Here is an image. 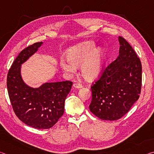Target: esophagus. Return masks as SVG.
<instances>
[{
    "label": "esophagus",
    "instance_id": "1",
    "mask_svg": "<svg viewBox=\"0 0 154 154\" xmlns=\"http://www.w3.org/2000/svg\"><path fill=\"white\" fill-rule=\"evenodd\" d=\"M73 86H74L75 88H81L83 87V85H82V83L76 82V83H75L74 84H73Z\"/></svg>",
    "mask_w": 154,
    "mask_h": 154
}]
</instances>
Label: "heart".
I'll return each instance as SVG.
<instances>
[{
    "instance_id": "1",
    "label": "heart",
    "mask_w": 154,
    "mask_h": 154,
    "mask_svg": "<svg viewBox=\"0 0 154 154\" xmlns=\"http://www.w3.org/2000/svg\"><path fill=\"white\" fill-rule=\"evenodd\" d=\"M67 59L60 60V66L65 72L73 74L77 67L82 66V74L85 79L92 81L98 77L102 71L105 51L97 49L93 42L87 41L68 49Z\"/></svg>"
}]
</instances>
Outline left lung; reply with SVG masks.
Here are the masks:
<instances>
[{
    "instance_id": "1",
    "label": "left lung",
    "mask_w": 154,
    "mask_h": 154,
    "mask_svg": "<svg viewBox=\"0 0 154 154\" xmlns=\"http://www.w3.org/2000/svg\"><path fill=\"white\" fill-rule=\"evenodd\" d=\"M119 56L103 68L91 85L90 110L103 120H118L139 99L142 85V65L131 45L122 36Z\"/></svg>"
}]
</instances>
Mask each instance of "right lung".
I'll use <instances>...</instances> for the list:
<instances>
[{
  "label": "right lung",
  "mask_w": 154,
  "mask_h": 154,
  "mask_svg": "<svg viewBox=\"0 0 154 154\" xmlns=\"http://www.w3.org/2000/svg\"><path fill=\"white\" fill-rule=\"evenodd\" d=\"M42 42L28 46L20 52L7 74V86L15 115L21 121L36 129H48L64 114V101L72 82L46 83L38 88L26 85L20 75L21 64L37 51Z\"/></svg>",
  "instance_id": "right-lung-1"
}]
</instances>
